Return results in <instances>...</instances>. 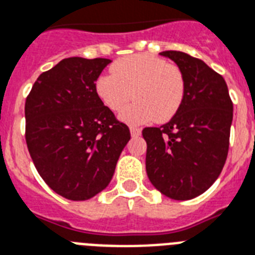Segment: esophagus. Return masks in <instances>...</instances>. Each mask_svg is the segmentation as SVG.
Here are the masks:
<instances>
[{
  "label": "esophagus",
  "mask_w": 255,
  "mask_h": 255,
  "mask_svg": "<svg viewBox=\"0 0 255 255\" xmlns=\"http://www.w3.org/2000/svg\"><path fill=\"white\" fill-rule=\"evenodd\" d=\"M131 134L133 137H137L141 134V128L138 127H131Z\"/></svg>",
  "instance_id": "34e87169"
}]
</instances>
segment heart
I'll list each match as a JSON object with an SVG mask.
<instances>
[{
    "mask_svg": "<svg viewBox=\"0 0 255 255\" xmlns=\"http://www.w3.org/2000/svg\"><path fill=\"white\" fill-rule=\"evenodd\" d=\"M96 93L109 110L119 113L133 95L135 102L122 113L128 124L168 122L185 96V78L176 65L151 54H134L118 59L113 74L96 81Z\"/></svg>",
    "mask_w": 255,
    "mask_h": 255,
    "instance_id": "b5f03b06",
    "label": "heart"
}]
</instances>
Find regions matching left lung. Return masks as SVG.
Wrapping results in <instances>:
<instances>
[{"label": "left lung", "instance_id": "1", "mask_svg": "<svg viewBox=\"0 0 255 255\" xmlns=\"http://www.w3.org/2000/svg\"><path fill=\"white\" fill-rule=\"evenodd\" d=\"M179 66L185 78L180 109L160 127H146V174L172 200H192L217 180L230 147L233 104L223 76L187 53H159Z\"/></svg>", "mask_w": 255, "mask_h": 255}]
</instances>
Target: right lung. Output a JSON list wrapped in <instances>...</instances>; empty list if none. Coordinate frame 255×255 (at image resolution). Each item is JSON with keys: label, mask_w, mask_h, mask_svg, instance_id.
Here are the masks:
<instances>
[{"label": "right lung", "mask_w": 255, "mask_h": 255, "mask_svg": "<svg viewBox=\"0 0 255 255\" xmlns=\"http://www.w3.org/2000/svg\"><path fill=\"white\" fill-rule=\"evenodd\" d=\"M110 59L65 58L42 72L24 106L25 142L36 170L51 189L85 201L108 187L131 138L96 93Z\"/></svg>", "instance_id": "right-lung-1"}]
</instances>
